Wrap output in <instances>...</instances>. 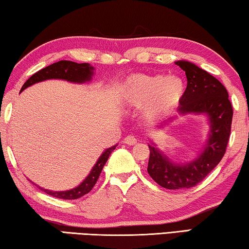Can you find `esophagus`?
<instances>
[{"mask_svg": "<svg viewBox=\"0 0 249 249\" xmlns=\"http://www.w3.org/2000/svg\"><path fill=\"white\" fill-rule=\"evenodd\" d=\"M124 142L125 144H129V145H133V144H136L137 143V139L136 138H134L133 136H128V137H125L124 139Z\"/></svg>", "mask_w": 249, "mask_h": 249, "instance_id": "34e87169", "label": "esophagus"}]
</instances>
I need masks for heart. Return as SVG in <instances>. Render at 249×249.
I'll list each match as a JSON object with an SVG mask.
<instances>
[{
	"mask_svg": "<svg viewBox=\"0 0 249 249\" xmlns=\"http://www.w3.org/2000/svg\"><path fill=\"white\" fill-rule=\"evenodd\" d=\"M185 84L178 76L137 74L127 78L121 88V101L133 108H143L148 119H157L180 105Z\"/></svg>",
	"mask_w": 249,
	"mask_h": 249,
	"instance_id": "b5f03b06",
	"label": "heart"
}]
</instances>
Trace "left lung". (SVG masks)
<instances>
[{
    "mask_svg": "<svg viewBox=\"0 0 249 249\" xmlns=\"http://www.w3.org/2000/svg\"><path fill=\"white\" fill-rule=\"evenodd\" d=\"M175 64L185 71L187 79L178 116H205L210 129L201 151L193 160L184 163L174 162L149 139L148 173L159 185L168 190L189 189L204 180L225 154L233 119L228 92L219 80L187 60H178ZM178 116L162 121L157 129H163Z\"/></svg>",
    "mask_w": 249,
    "mask_h": 249,
    "instance_id": "1",
    "label": "left lung"
}]
</instances>
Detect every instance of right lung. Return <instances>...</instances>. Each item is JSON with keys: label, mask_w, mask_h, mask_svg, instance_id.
<instances>
[{"label": "right lung", "mask_w": 249, "mask_h": 249, "mask_svg": "<svg viewBox=\"0 0 249 249\" xmlns=\"http://www.w3.org/2000/svg\"><path fill=\"white\" fill-rule=\"evenodd\" d=\"M93 74H95V68H93L90 64H78L75 62H71V60H60V62L54 63L50 65V66L40 69L39 71L35 72L34 75L31 76L30 78L26 80V83L23 85L21 92L23 90H25L26 88L33 86L34 84H37L40 83V81L48 79H62L74 84L89 83V81H91ZM116 146L117 144L105 150L103 154L98 158L97 162L95 163V165L92 166V169L90 170L89 174L84 178V181L76 187H72V189L66 191H51L44 189V187H40L38 185L37 187L44 191L45 193H47L48 195H52V196L57 198L76 199L84 196L85 194L90 192L92 187L95 186L98 181V178H99L101 171H103V168L106 164V162L108 161L110 153L116 149ZM32 183L35 184L34 182Z\"/></svg>", "instance_id": "add662e5"}]
</instances>
